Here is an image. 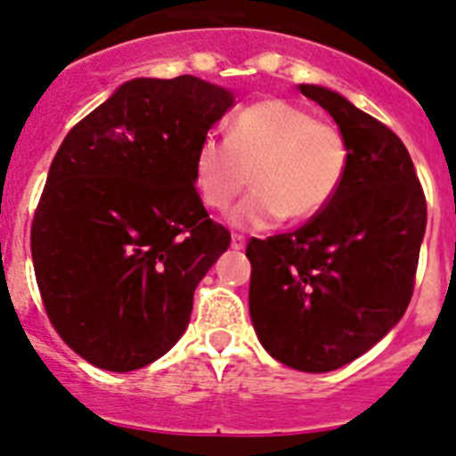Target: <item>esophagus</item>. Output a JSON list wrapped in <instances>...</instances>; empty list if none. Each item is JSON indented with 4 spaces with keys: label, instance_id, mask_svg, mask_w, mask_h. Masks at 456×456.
<instances>
[{
    "label": "esophagus",
    "instance_id": "1",
    "mask_svg": "<svg viewBox=\"0 0 456 456\" xmlns=\"http://www.w3.org/2000/svg\"><path fill=\"white\" fill-rule=\"evenodd\" d=\"M230 246H232L234 250H241V248L246 246V237H243V234H232V239H230Z\"/></svg>",
    "mask_w": 456,
    "mask_h": 456
}]
</instances>
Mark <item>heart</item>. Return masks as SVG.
Returning <instances> with one entry per match:
<instances>
[{
  "mask_svg": "<svg viewBox=\"0 0 456 456\" xmlns=\"http://www.w3.org/2000/svg\"><path fill=\"white\" fill-rule=\"evenodd\" d=\"M348 170L344 133L277 97L241 108L230 121L228 139L206 133L192 152V182L210 210H228L252 179L255 191L232 213L239 228L317 217L341 191Z\"/></svg>",
  "mask_w": 456,
  "mask_h": 456,
  "instance_id": "heart-1",
  "label": "heart"
}]
</instances>
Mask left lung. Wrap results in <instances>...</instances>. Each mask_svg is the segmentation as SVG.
I'll return each mask as SVG.
<instances>
[{
  "label": "left lung",
  "instance_id": "left-lung-1",
  "mask_svg": "<svg viewBox=\"0 0 456 456\" xmlns=\"http://www.w3.org/2000/svg\"><path fill=\"white\" fill-rule=\"evenodd\" d=\"M326 108L350 148L332 204L292 232L250 239V317L283 366L330 372L354 362L403 317L426 232V195L403 142L322 86H299Z\"/></svg>",
  "mask_w": 456,
  "mask_h": 456
}]
</instances>
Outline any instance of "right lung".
Instances as JSON below:
<instances>
[{"mask_svg": "<svg viewBox=\"0 0 456 456\" xmlns=\"http://www.w3.org/2000/svg\"><path fill=\"white\" fill-rule=\"evenodd\" d=\"M230 106L200 77H142L61 142L30 252L53 328L93 366L137 370L186 330L197 283L230 246L201 204L192 152Z\"/></svg>", "mask_w": 456, "mask_h": 456, "instance_id": "add662e5", "label": "right lung"}]
</instances>
